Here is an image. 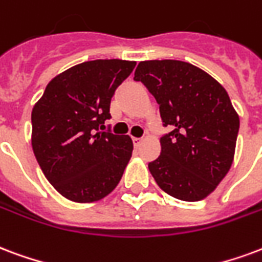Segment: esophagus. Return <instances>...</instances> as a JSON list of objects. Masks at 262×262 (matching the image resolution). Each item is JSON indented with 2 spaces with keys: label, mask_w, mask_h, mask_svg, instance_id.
<instances>
[{
  "label": "esophagus",
  "mask_w": 262,
  "mask_h": 262,
  "mask_svg": "<svg viewBox=\"0 0 262 262\" xmlns=\"http://www.w3.org/2000/svg\"><path fill=\"white\" fill-rule=\"evenodd\" d=\"M132 141H133L135 147H139L141 144V139H139V137H132Z\"/></svg>",
  "instance_id": "obj_1"
}]
</instances>
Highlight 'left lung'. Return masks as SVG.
Returning a JSON list of instances; mask_svg holds the SVG:
<instances>
[{"label": "left lung", "instance_id": "8db88e82", "mask_svg": "<svg viewBox=\"0 0 262 262\" xmlns=\"http://www.w3.org/2000/svg\"><path fill=\"white\" fill-rule=\"evenodd\" d=\"M160 105L161 154L148 162L157 185L175 199L197 201L214 190L230 169L239 116L228 93L189 62L144 61L135 72Z\"/></svg>", "mask_w": 262, "mask_h": 262}]
</instances>
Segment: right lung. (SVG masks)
Listing matches in <instances>:
<instances>
[{
	"mask_svg": "<svg viewBox=\"0 0 262 262\" xmlns=\"http://www.w3.org/2000/svg\"><path fill=\"white\" fill-rule=\"evenodd\" d=\"M136 62L96 59L48 83L32 111V146L44 175L63 197L97 201L119 183L133 141L104 130L116 89Z\"/></svg>",
	"mask_w": 262,
	"mask_h": 262,
	"instance_id": "add662e5",
	"label": "right lung"
}]
</instances>
